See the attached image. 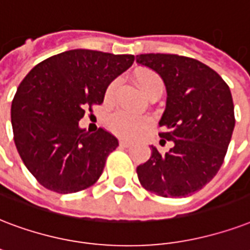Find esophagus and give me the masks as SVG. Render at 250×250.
Returning <instances> with one entry per match:
<instances>
[{"label": "esophagus", "mask_w": 250, "mask_h": 250, "mask_svg": "<svg viewBox=\"0 0 250 250\" xmlns=\"http://www.w3.org/2000/svg\"><path fill=\"white\" fill-rule=\"evenodd\" d=\"M119 143H121L122 146H125V148H127V146H131V144H132V143L128 142V140H121Z\"/></svg>", "instance_id": "esophagus-1"}]
</instances>
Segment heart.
Segmentation results:
<instances>
[{"label": "heart", "instance_id": "obj_1", "mask_svg": "<svg viewBox=\"0 0 250 250\" xmlns=\"http://www.w3.org/2000/svg\"><path fill=\"white\" fill-rule=\"evenodd\" d=\"M136 83L140 87V90L146 95H149L155 90H163L164 83L163 80L159 74L150 69H140L136 73ZM118 86V80H114L108 83L107 90H106V100H111L114 91ZM149 125L148 118L136 117L125 110L114 112L111 117L108 118V127L112 132H115L123 138L132 139L138 133H140L146 125Z\"/></svg>", "mask_w": 250, "mask_h": 250}]
</instances>
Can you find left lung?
Segmentation results:
<instances>
[{
	"instance_id": "1",
	"label": "left lung",
	"mask_w": 250,
	"mask_h": 250,
	"mask_svg": "<svg viewBox=\"0 0 250 250\" xmlns=\"http://www.w3.org/2000/svg\"><path fill=\"white\" fill-rule=\"evenodd\" d=\"M136 62L160 74L167 86V106L160 138L174 146L152 155L136 167L146 190L164 198L191 195L212 180L222 167L235 128L229 87L214 69L191 57L143 53Z\"/></svg>"
}]
</instances>
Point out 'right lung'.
<instances>
[{"label":"right lung","instance_id":"1","mask_svg":"<svg viewBox=\"0 0 250 250\" xmlns=\"http://www.w3.org/2000/svg\"><path fill=\"white\" fill-rule=\"evenodd\" d=\"M133 55L70 49L45 59L21 83L11 125L21 159L38 182L59 194L97 182L118 139L104 128H80L85 110L104 102L108 83L132 65Z\"/></svg>","mask_w":250,"mask_h":250}]
</instances>
